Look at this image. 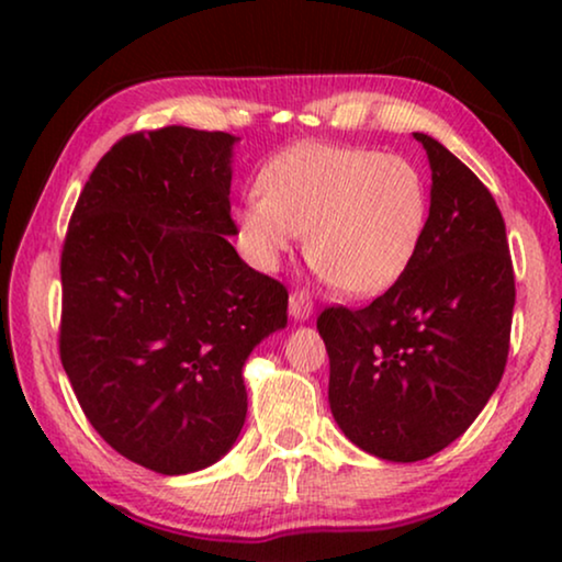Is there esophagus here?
<instances>
[{
	"label": "esophagus",
	"instance_id": "esophagus-1",
	"mask_svg": "<svg viewBox=\"0 0 562 562\" xmlns=\"http://www.w3.org/2000/svg\"><path fill=\"white\" fill-rule=\"evenodd\" d=\"M312 312H314V302H312V296L306 294V291H291V296H289V314L291 317H294L296 322H306L312 317Z\"/></svg>",
	"mask_w": 562,
	"mask_h": 562
}]
</instances>
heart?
<instances>
[{
  "label": "heart",
  "mask_w": 562,
  "mask_h": 562,
  "mask_svg": "<svg viewBox=\"0 0 562 562\" xmlns=\"http://www.w3.org/2000/svg\"><path fill=\"white\" fill-rule=\"evenodd\" d=\"M427 217V183L406 158L304 143L263 168L260 196L237 206L235 225L258 268L271 271L306 235V258L333 286L375 296L409 268Z\"/></svg>",
  "instance_id": "obj_1"
}]
</instances>
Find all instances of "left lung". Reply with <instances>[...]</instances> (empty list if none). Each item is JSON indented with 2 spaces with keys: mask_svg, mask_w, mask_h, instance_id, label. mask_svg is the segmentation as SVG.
<instances>
[{
  "mask_svg": "<svg viewBox=\"0 0 562 562\" xmlns=\"http://www.w3.org/2000/svg\"><path fill=\"white\" fill-rule=\"evenodd\" d=\"M425 145L432 189L417 256L363 310L327 306L329 409L345 437L391 463L458 440L494 394L509 356L514 268L491 191L442 143Z\"/></svg>",
  "mask_w": 562,
  "mask_h": 562,
  "instance_id": "left-lung-1",
  "label": "left lung"
}]
</instances>
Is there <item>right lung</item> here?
<instances>
[{"instance_id": "add662e5", "label": "right lung", "mask_w": 562, "mask_h": 562, "mask_svg": "<svg viewBox=\"0 0 562 562\" xmlns=\"http://www.w3.org/2000/svg\"><path fill=\"white\" fill-rule=\"evenodd\" d=\"M235 143L176 125L122 137L91 171L60 256L74 394L110 448L164 475L233 448L245 360L286 327L289 291L227 240Z\"/></svg>"}]
</instances>
